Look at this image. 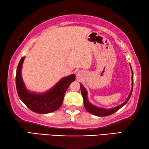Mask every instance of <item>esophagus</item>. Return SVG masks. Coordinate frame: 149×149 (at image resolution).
I'll return each mask as SVG.
<instances>
[{
	"label": "esophagus",
	"mask_w": 149,
	"mask_h": 149,
	"mask_svg": "<svg viewBox=\"0 0 149 149\" xmlns=\"http://www.w3.org/2000/svg\"><path fill=\"white\" fill-rule=\"evenodd\" d=\"M81 76H82V72H80V71L77 73V77L79 78H79H80V77Z\"/></svg>",
	"instance_id": "esophagus-1"
}]
</instances>
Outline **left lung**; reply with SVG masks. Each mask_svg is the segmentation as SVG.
Wrapping results in <instances>:
<instances>
[{
	"label": "left lung",
	"instance_id": "left-lung-1",
	"mask_svg": "<svg viewBox=\"0 0 149 149\" xmlns=\"http://www.w3.org/2000/svg\"><path fill=\"white\" fill-rule=\"evenodd\" d=\"M132 73H133V71H132ZM132 78H133L132 81H133V77ZM133 86V82H132V89H131V93L130 94V96H129V97H127V100L124 102V103H123L121 105H119V106H118L115 107V108H111L109 109H106L97 108V107L93 106L92 104L90 103L88 100L87 92L86 91V89L84 88V87L82 86V84H80V90H81V93H82V97H83V99H84V105L85 108H86L87 111H88L89 113L93 114V115H94V116L104 117V116H108L109 115H111V114L115 113L116 111L119 110V109L121 108H122L124 105H125L127 104V102L129 101V100H130V97L131 96V94H132Z\"/></svg>",
	"mask_w": 149,
	"mask_h": 149
}]
</instances>
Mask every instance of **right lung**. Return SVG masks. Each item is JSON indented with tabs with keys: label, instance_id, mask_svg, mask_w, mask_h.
Instances as JSON below:
<instances>
[{
	"label": "right lung",
	"instance_id": "right-lung-1",
	"mask_svg": "<svg viewBox=\"0 0 149 149\" xmlns=\"http://www.w3.org/2000/svg\"><path fill=\"white\" fill-rule=\"evenodd\" d=\"M24 60V57L21 58L16 70V86L19 97L29 109L36 113H48L56 111L61 106L67 88L75 80V74L63 78L45 93H31L26 90L22 79L21 69Z\"/></svg>",
	"mask_w": 149,
	"mask_h": 149
}]
</instances>
